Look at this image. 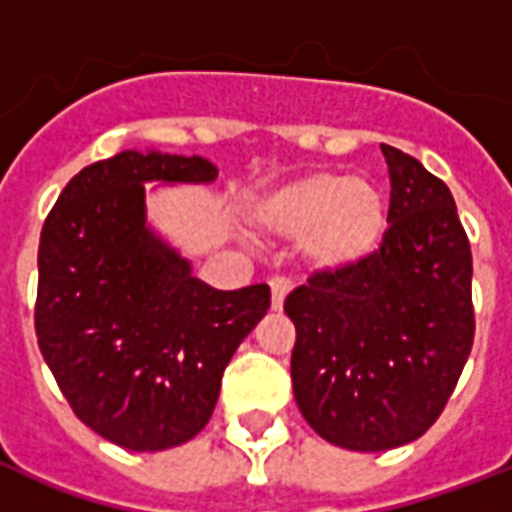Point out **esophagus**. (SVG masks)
<instances>
[{
  "label": "esophagus",
  "mask_w": 512,
  "mask_h": 512,
  "mask_svg": "<svg viewBox=\"0 0 512 512\" xmlns=\"http://www.w3.org/2000/svg\"><path fill=\"white\" fill-rule=\"evenodd\" d=\"M289 289H292V284H289L287 279H281V276H276V279H271V303H273V311H281V308H284V300H287Z\"/></svg>",
  "instance_id": "1"
}]
</instances>
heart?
<instances>
[{"label":"heart","mask_w":512,"mask_h":512,"mask_svg":"<svg viewBox=\"0 0 512 512\" xmlns=\"http://www.w3.org/2000/svg\"><path fill=\"white\" fill-rule=\"evenodd\" d=\"M249 217L263 236L300 239V255L316 271H345L380 244L385 201L361 177L319 170L257 196Z\"/></svg>","instance_id":"1"}]
</instances>
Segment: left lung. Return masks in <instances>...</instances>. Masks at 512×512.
<instances>
[{
  "label": "left lung",
  "mask_w": 512,
  "mask_h": 512,
  "mask_svg": "<svg viewBox=\"0 0 512 512\" xmlns=\"http://www.w3.org/2000/svg\"><path fill=\"white\" fill-rule=\"evenodd\" d=\"M390 175L380 249L313 273L284 300L297 329L292 390L321 438L385 452L441 417L476 335L473 255L452 191L382 143Z\"/></svg>",
  "instance_id": "obj_1"
}]
</instances>
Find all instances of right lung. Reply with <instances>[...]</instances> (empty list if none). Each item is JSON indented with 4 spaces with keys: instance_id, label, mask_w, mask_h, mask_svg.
Returning a JSON list of instances; mask_svg holds the SVG:
<instances>
[{
    "instance_id": "right-lung-1",
    "label": "right lung",
    "mask_w": 512,
    "mask_h": 512,
    "mask_svg": "<svg viewBox=\"0 0 512 512\" xmlns=\"http://www.w3.org/2000/svg\"><path fill=\"white\" fill-rule=\"evenodd\" d=\"M201 156L122 154L68 180L44 220L34 327L79 420L132 452L191 441L215 412L268 284L220 292L146 228L143 183H212Z\"/></svg>"
}]
</instances>
